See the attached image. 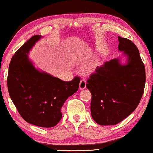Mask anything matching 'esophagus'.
<instances>
[{"mask_svg":"<svg viewBox=\"0 0 153 153\" xmlns=\"http://www.w3.org/2000/svg\"><path fill=\"white\" fill-rule=\"evenodd\" d=\"M85 88H86V81L85 80H81L80 85H79V89L82 90Z\"/></svg>","mask_w":153,"mask_h":153,"instance_id":"34e87169","label":"esophagus"}]
</instances>
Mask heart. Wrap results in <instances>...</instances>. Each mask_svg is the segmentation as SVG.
<instances>
[{"instance_id": "1", "label": "heart", "mask_w": 153, "mask_h": 153, "mask_svg": "<svg viewBox=\"0 0 153 153\" xmlns=\"http://www.w3.org/2000/svg\"><path fill=\"white\" fill-rule=\"evenodd\" d=\"M100 61L99 60H95V61H93V62L90 63V64L87 65L86 67L85 68V72L87 73H93L94 71H96V69L97 68V67L99 66Z\"/></svg>"}]
</instances>
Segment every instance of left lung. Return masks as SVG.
<instances>
[{"label": "left lung", "mask_w": 153, "mask_h": 153, "mask_svg": "<svg viewBox=\"0 0 153 153\" xmlns=\"http://www.w3.org/2000/svg\"><path fill=\"white\" fill-rule=\"evenodd\" d=\"M121 56L104 63L86 84L92 94V119L102 126L116 125L138 107L146 84V70L139 51L130 40L118 36Z\"/></svg>", "instance_id": "8db88e82"}]
</instances>
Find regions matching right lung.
Segmentation results:
<instances>
[{
    "instance_id": "1",
    "label": "right lung",
    "mask_w": 153,
    "mask_h": 153,
    "mask_svg": "<svg viewBox=\"0 0 153 153\" xmlns=\"http://www.w3.org/2000/svg\"><path fill=\"white\" fill-rule=\"evenodd\" d=\"M42 38L33 36L15 52L9 65L7 89L22 119L36 126H55L62 117L61 109L79 88L80 78L65 82L36 68L29 53Z\"/></svg>"
}]
</instances>
